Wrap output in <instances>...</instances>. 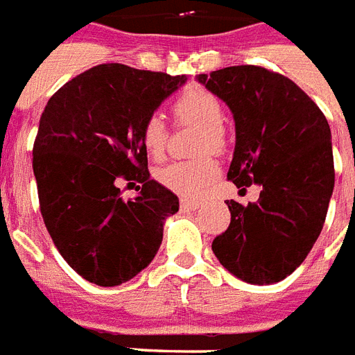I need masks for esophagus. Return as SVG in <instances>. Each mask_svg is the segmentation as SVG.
I'll use <instances>...</instances> for the list:
<instances>
[{"instance_id":"1","label":"esophagus","mask_w":355,"mask_h":355,"mask_svg":"<svg viewBox=\"0 0 355 355\" xmlns=\"http://www.w3.org/2000/svg\"><path fill=\"white\" fill-rule=\"evenodd\" d=\"M198 200H181V209H185V211H194V209H198Z\"/></svg>"}]
</instances>
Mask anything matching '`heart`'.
<instances>
[{"mask_svg":"<svg viewBox=\"0 0 355 355\" xmlns=\"http://www.w3.org/2000/svg\"><path fill=\"white\" fill-rule=\"evenodd\" d=\"M174 116L180 123L200 127L194 140V151L204 153L207 149L220 151L225 146L223 135V105L213 93L202 87H191L174 101ZM140 140L149 155L159 157L164 153L168 129L159 114H149L140 127ZM218 174V166L209 153L194 157L189 161H172L155 170V180L168 191L180 196H196L211 183Z\"/></svg>","mask_w":355,"mask_h":355,"instance_id":"obj_1","label":"heart"}]
</instances>
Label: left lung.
<instances>
[{
  "mask_svg": "<svg viewBox=\"0 0 355 355\" xmlns=\"http://www.w3.org/2000/svg\"><path fill=\"white\" fill-rule=\"evenodd\" d=\"M196 80L234 116L236 148L226 178L236 187L262 189L257 204L226 202L230 226L213 239V252L241 281H282L316 243L331 200L326 116L292 80L263 67H226Z\"/></svg>",
  "mask_w": 355,
  "mask_h": 355,
  "instance_id": "8db88e82",
  "label": "left lung"
}]
</instances>
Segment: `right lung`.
Masks as SVG:
<instances>
[{"label":"right lung","mask_w":355,"mask_h":355,"mask_svg":"<svg viewBox=\"0 0 355 355\" xmlns=\"http://www.w3.org/2000/svg\"><path fill=\"white\" fill-rule=\"evenodd\" d=\"M185 82L108 63L69 80L44 106L33 146L42 218L65 262L97 286H119L148 268L164 220L180 209L149 178L140 127ZM119 175L143 183L137 199L119 196Z\"/></svg>","instance_id":"right-lung-1"}]
</instances>
